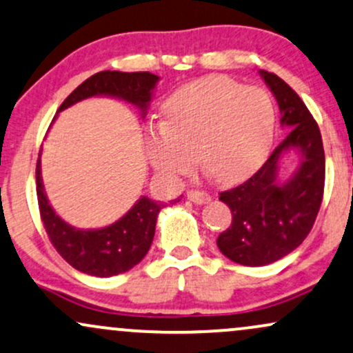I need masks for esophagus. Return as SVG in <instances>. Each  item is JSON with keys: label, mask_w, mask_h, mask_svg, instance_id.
I'll use <instances>...</instances> for the list:
<instances>
[{"label": "esophagus", "mask_w": 353, "mask_h": 353, "mask_svg": "<svg viewBox=\"0 0 353 353\" xmlns=\"http://www.w3.org/2000/svg\"><path fill=\"white\" fill-rule=\"evenodd\" d=\"M186 196H188L190 201L196 203V205H205V203L210 201V194L206 192H200V190H190Z\"/></svg>", "instance_id": "esophagus-1"}]
</instances>
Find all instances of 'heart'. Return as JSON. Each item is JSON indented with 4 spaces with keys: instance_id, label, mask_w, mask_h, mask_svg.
Masks as SVG:
<instances>
[{
    "instance_id": "b5f03b06",
    "label": "heart",
    "mask_w": 353,
    "mask_h": 353,
    "mask_svg": "<svg viewBox=\"0 0 353 353\" xmlns=\"http://www.w3.org/2000/svg\"><path fill=\"white\" fill-rule=\"evenodd\" d=\"M276 109L261 87L210 76L175 90L165 122L145 135L153 168L168 178L192 173L196 159L219 183H238L258 172L271 150Z\"/></svg>"
}]
</instances>
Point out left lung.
Masks as SVG:
<instances>
[{"mask_svg": "<svg viewBox=\"0 0 353 353\" xmlns=\"http://www.w3.org/2000/svg\"><path fill=\"white\" fill-rule=\"evenodd\" d=\"M281 110L288 135L258 172L236 188L219 193L233 221L218 236L219 251L243 266H266L284 258L307 238L316 221L325 181V155L321 130L302 99L281 77L259 70ZM297 151L300 165L283 181L279 163Z\"/></svg>", "mask_w": 353, "mask_h": 353, "instance_id": "left-lung-1", "label": "left lung"}]
</instances>
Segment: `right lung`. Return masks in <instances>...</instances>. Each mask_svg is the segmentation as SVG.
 Returning <instances> with one entry per match:
<instances>
[{
	"instance_id": "right-lung-1",
	"label": "right lung",
	"mask_w": 353,
	"mask_h": 353,
	"mask_svg": "<svg viewBox=\"0 0 353 353\" xmlns=\"http://www.w3.org/2000/svg\"><path fill=\"white\" fill-rule=\"evenodd\" d=\"M159 79L150 72L102 70L74 89L57 114L84 99L107 95L134 103L145 117ZM36 192L41 219L52 246L74 269L95 277L122 274L145 258L155 236L157 216L165 206L142 196L119 221L99 230H79L57 216L49 205L41 176V159L36 165Z\"/></svg>"
}]
</instances>
